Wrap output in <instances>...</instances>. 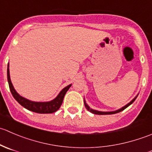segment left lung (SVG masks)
<instances>
[{
    "instance_id": "8db88e82",
    "label": "left lung",
    "mask_w": 152,
    "mask_h": 152,
    "mask_svg": "<svg viewBox=\"0 0 152 152\" xmlns=\"http://www.w3.org/2000/svg\"><path fill=\"white\" fill-rule=\"evenodd\" d=\"M137 96H138V94L137 95V96H135V97L134 98V99H132V100L131 101V102H129V103H128L127 104H126L125 106H124L123 107H121V108L118 109V110H115V111H110V112H102V111H98V110H93V109L90 108V107H89L88 105H87V104L86 103V101L85 99H84V103H85V106L86 107V109H87L88 111H90V113H92L93 114H96V115H112V114H115V113H120V112L123 111L124 110H125L126 107H128L129 106L131 105L133 103V102H134V100L136 99V98L137 97Z\"/></svg>"
}]
</instances>
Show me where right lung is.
I'll use <instances>...</instances> for the list:
<instances>
[{
    "instance_id": "add662e5",
    "label": "right lung",
    "mask_w": 152,
    "mask_h": 152,
    "mask_svg": "<svg viewBox=\"0 0 152 152\" xmlns=\"http://www.w3.org/2000/svg\"><path fill=\"white\" fill-rule=\"evenodd\" d=\"M7 80H8L9 86H10V91L12 96L15 98V100L18 102L21 106L30 111L34 113H40V114H45V113H53L57 111L59 107L62 105L63 99L65 95L66 94L67 91L71 87L72 84L67 85L65 88L62 89L56 98L50 102H33V101L28 100L26 98L21 96L18 92L14 88V86L11 82L10 74V64L8 63L7 66Z\"/></svg>"
}]
</instances>
